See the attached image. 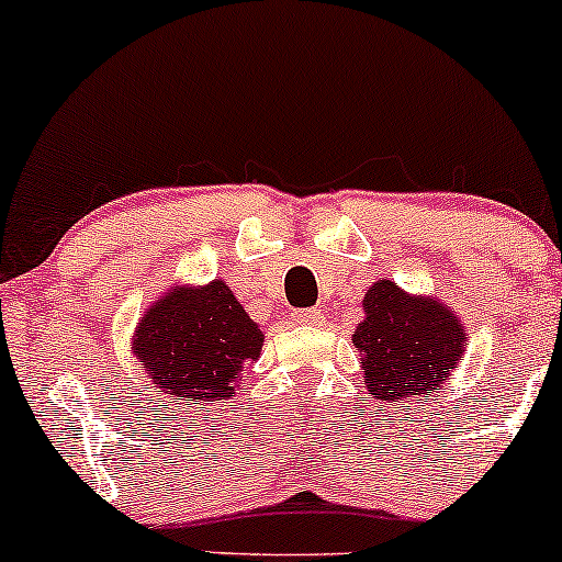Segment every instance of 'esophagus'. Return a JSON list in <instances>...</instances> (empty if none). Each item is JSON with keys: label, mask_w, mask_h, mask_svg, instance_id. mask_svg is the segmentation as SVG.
<instances>
[{"label": "esophagus", "mask_w": 562, "mask_h": 562, "mask_svg": "<svg viewBox=\"0 0 562 562\" xmlns=\"http://www.w3.org/2000/svg\"><path fill=\"white\" fill-rule=\"evenodd\" d=\"M292 318L297 321V324H318L321 313L318 311H294Z\"/></svg>", "instance_id": "esophagus-1"}]
</instances>
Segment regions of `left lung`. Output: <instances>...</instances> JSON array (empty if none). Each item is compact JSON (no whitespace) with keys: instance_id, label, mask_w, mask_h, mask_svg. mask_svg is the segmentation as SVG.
Instances as JSON below:
<instances>
[{"instance_id":"1","label":"left lung","mask_w":562,"mask_h":562,"mask_svg":"<svg viewBox=\"0 0 562 562\" xmlns=\"http://www.w3.org/2000/svg\"><path fill=\"white\" fill-rule=\"evenodd\" d=\"M352 345L374 398L403 403L438 393L464 356L468 334L438 297H414L382 279L366 292Z\"/></svg>"}]
</instances>
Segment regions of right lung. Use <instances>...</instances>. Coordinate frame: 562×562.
<instances>
[{"label":"right lung","instance_id":"1","mask_svg":"<svg viewBox=\"0 0 562 562\" xmlns=\"http://www.w3.org/2000/svg\"><path fill=\"white\" fill-rule=\"evenodd\" d=\"M265 334L225 281L172 286L145 311L132 352L169 403L212 406L241 387V374L260 358Z\"/></svg>","mask_w":562,"mask_h":562}]
</instances>
